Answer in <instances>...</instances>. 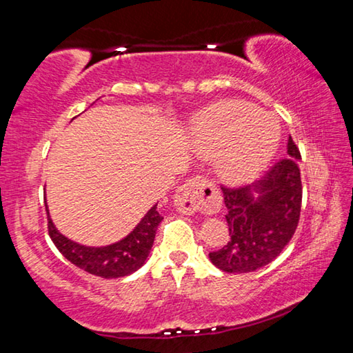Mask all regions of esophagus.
I'll return each mask as SVG.
<instances>
[{"label":"esophagus","instance_id":"1","mask_svg":"<svg viewBox=\"0 0 353 353\" xmlns=\"http://www.w3.org/2000/svg\"><path fill=\"white\" fill-rule=\"evenodd\" d=\"M174 205L182 213H216L221 207V196L212 183L201 177H194L176 190Z\"/></svg>","mask_w":353,"mask_h":353}]
</instances>
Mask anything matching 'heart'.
I'll return each instance as SVG.
<instances>
[{
  "instance_id": "1",
  "label": "heart",
  "mask_w": 353,
  "mask_h": 353,
  "mask_svg": "<svg viewBox=\"0 0 353 353\" xmlns=\"http://www.w3.org/2000/svg\"><path fill=\"white\" fill-rule=\"evenodd\" d=\"M193 139L205 159H218L216 172L225 183L243 185L271 162L279 146V128L254 105L221 101L194 119Z\"/></svg>"
}]
</instances>
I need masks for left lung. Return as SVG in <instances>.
I'll list each match as a JSON object with an SVG mask.
<instances>
[{"label": "left lung", "instance_id": "obj_1", "mask_svg": "<svg viewBox=\"0 0 353 353\" xmlns=\"http://www.w3.org/2000/svg\"><path fill=\"white\" fill-rule=\"evenodd\" d=\"M301 152L290 137L286 157L266 176L244 188H224L230 240L210 252L212 263L224 272H252L266 266L294 235L301 216Z\"/></svg>", "mask_w": 353, "mask_h": 353}]
</instances>
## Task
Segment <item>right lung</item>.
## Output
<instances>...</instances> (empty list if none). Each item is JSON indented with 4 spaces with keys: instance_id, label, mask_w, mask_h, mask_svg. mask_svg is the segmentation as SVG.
Listing matches in <instances>:
<instances>
[{
    "instance_id": "add662e5",
    "label": "right lung",
    "mask_w": 353,
    "mask_h": 353,
    "mask_svg": "<svg viewBox=\"0 0 353 353\" xmlns=\"http://www.w3.org/2000/svg\"><path fill=\"white\" fill-rule=\"evenodd\" d=\"M46 212L48 232L61 254L74 266L103 279L124 277L140 270L148 260L155 232L163 219L162 214H159L157 204H155L123 240L107 244V246H85L62 235L52 223L48 205Z\"/></svg>"
}]
</instances>
